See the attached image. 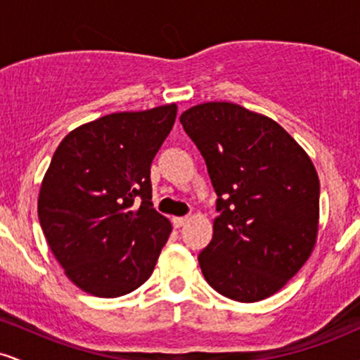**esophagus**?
Segmentation results:
<instances>
[{
    "label": "esophagus",
    "instance_id": "34e87169",
    "mask_svg": "<svg viewBox=\"0 0 360 360\" xmlns=\"http://www.w3.org/2000/svg\"><path fill=\"white\" fill-rule=\"evenodd\" d=\"M186 221H188V217H174V218H172V223H174L176 229H181V226H183Z\"/></svg>",
    "mask_w": 360,
    "mask_h": 360
}]
</instances>
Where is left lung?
Masks as SVG:
<instances>
[{"label": "left lung", "instance_id": "1", "mask_svg": "<svg viewBox=\"0 0 360 360\" xmlns=\"http://www.w3.org/2000/svg\"><path fill=\"white\" fill-rule=\"evenodd\" d=\"M218 194L205 279L225 298L254 303L278 292L311 255L320 181L307 152L269 117L226 101L181 115Z\"/></svg>", "mask_w": 360, "mask_h": 360}]
</instances>
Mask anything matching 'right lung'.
Wrapping results in <instances>:
<instances>
[{"mask_svg":"<svg viewBox=\"0 0 360 360\" xmlns=\"http://www.w3.org/2000/svg\"><path fill=\"white\" fill-rule=\"evenodd\" d=\"M177 106L122 111L74 128L53 152L39 194V220L65 276L100 298L150 278L171 235L152 205L150 164Z\"/></svg>","mask_w":360,"mask_h":360,"instance_id":"1","label":"right lung"}]
</instances>
